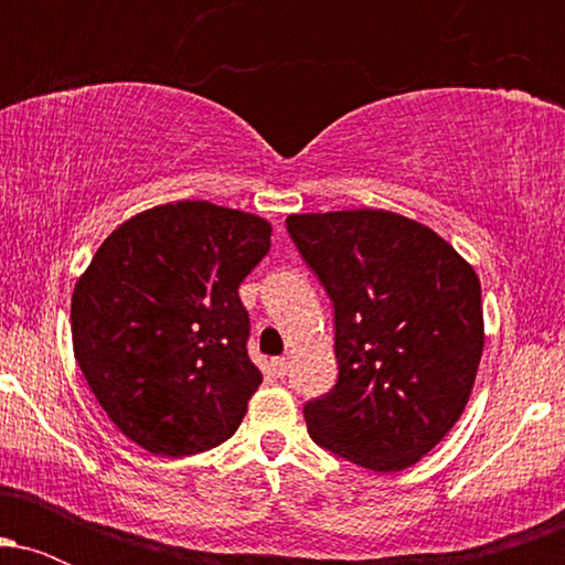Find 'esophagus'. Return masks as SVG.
<instances>
[{
  "label": "esophagus",
  "mask_w": 565,
  "mask_h": 565,
  "mask_svg": "<svg viewBox=\"0 0 565 565\" xmlns=\"http://www.w3.org/2000/svg\"><path fill=\"white\" fill-rule=\"evenodd\" d=\"M274 372L278 374V377H287V372H289V359H276V361H274Z\"/></svg>",
  "instance_id": "34e87169"
}]
</instances>
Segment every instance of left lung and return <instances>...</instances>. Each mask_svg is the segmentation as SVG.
I'll return each instance as SVG.
<instances>
[{
    "label": "left lung",
    "mask_w": 565,
    "mask_h": 565,
    "mask_svg": "<svg viewBox=\"0 0 565 565\" xmlns=\"http://www.w3.org/2000/svg\"><path fill=\"white\" fill-rule=\"evenodd\" d=\"M287 231L334 302L340 377L305 404L310 438L374 472L419 462L462 417L481 364L476 270L385 210L289 215Z\"/></svg>",
    "instance_id": "8db88e82"
}]
</instances>
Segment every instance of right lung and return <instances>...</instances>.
I'll return each mask as SVG.
<instances>
[{
  "label": "right lung",
  "instance_id": "right-lung-1",
  "mask_svg": "<svg viewBox=\"0 0 565 565\" xmlns=\"http://www.w3.org/2000/svg\"><path fill=\"white\" fill-rule=\"evenodd\" d=\"M270 223L210 201H174L121 223L71 297L74 355L129 440L188 457L242 425L260 369L238 287L270 249Z\"/></svg>",
  "mask_w": 565,
  "mask_h": 565
}]
</instances>
